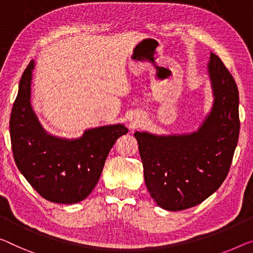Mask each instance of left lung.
I'll return each instance as SVG.
<instances>
[{"label": "left lung", "instance_id": "8db88e82", "mask_svg": "<svg viewBox=\"0 0 253 253\" xmlns=\"http://www.w3.org/2000/svg\"><path fill=\"white\" fill-rule=\"evenodd\" d=\"M208 69L214 102L198 131L170 136L134 134L146 187L166 210H185L205 201L220 187L232 165L240 133L239 89L216 54L211 53Z\"/></svg>", "mask_w": 253, "mask_h": 253}]
</instances>
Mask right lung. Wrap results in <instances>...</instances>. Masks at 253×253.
Instances as JSON below:
<instances>
[{"mask_svg":"<svg viewBox=\"0 0 253 253\" xmlns=\"http://www.w3.org/2000/svg\"><path fill=\"white\" fill-rule=\"evenodd\" d=\"M33 69L32 60L21 76L10 116L14 161L44 199L63 205L77 203L95 187L112 145L128 129L120 124L102 126L70 141L48 135L30 105Z\"/></svg>","mask_w":253,"mask_h":253,"instance_id":"right-lung-1","label":"right lung"}]
</instances>
